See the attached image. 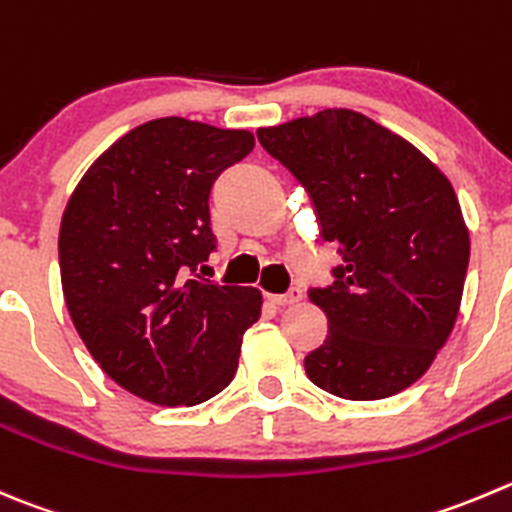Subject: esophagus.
<instances>
[{"label": "esophagus", "mask_w": 512, "mask_h": 512, "mask_svg": "<svg viewBox=\"0 0 512 512\" xmlns=\"http://www.w3.org/2000/svg\"><path fill=\"white\" fill-rule=\"evenodd\" d=\"M267 300L272 302V305H295V302L302 300V290H297V287H292V290H287L285 295H267Z\"/></svg>", "instance_id": "1"}]
</instances>
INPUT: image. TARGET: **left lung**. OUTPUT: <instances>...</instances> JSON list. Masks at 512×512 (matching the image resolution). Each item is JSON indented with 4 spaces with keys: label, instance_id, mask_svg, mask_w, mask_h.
Here are the masks:
<instances>
[{
    "label": "left lung",
    "instance_id": "obj_1",
    "mask_svg": "<svg viewBox=\"0 0 512 512\" xmlns=\"http://www.w3.org/2000/svg\"><path fill=\"white\" fill-rule=\"evenodd\" d=\"M257 140L305 187L322 240L340 245L335 282L307 295L327 315L305 357L317 388L382 400L410 388L448 342L470 235L448 177L408 140L352 109H322Z\"/></svg>",
    "mask_w": 512,
    "mask_h": 512
}]
</instances>
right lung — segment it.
Instances as JSON below:
<instances>
[{"mask_svg":"<svg viewBox=\"0 0 512 512\" xmlns=\"http://www.w3.org/2000/svg\"><path fill=\"white\" fill-rule=\"evenodd\" d=\"M255 147L247 130L162 117L119 137L59 227L64 302L97 365L155 405H200L237 372L255 287L195 275L215 252L210 192Z\"/></svg>","mask_w":512,"mask_h":512,"instance_id":"add662e5","label":"right lung"}]
</instances>
